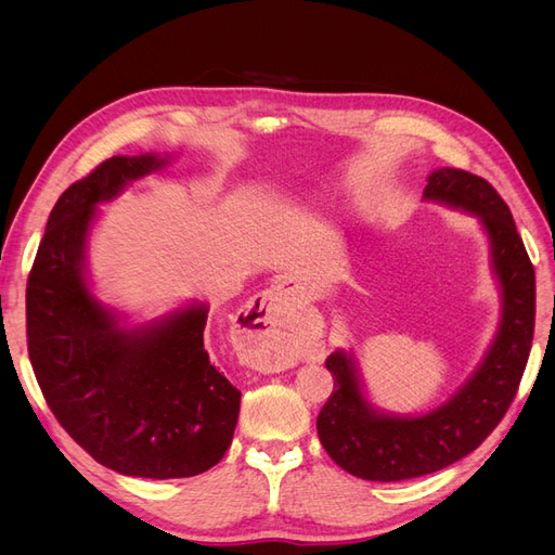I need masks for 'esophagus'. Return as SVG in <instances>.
<instances>
[{
	"mask_svg": "<svg viewBox=\"0 0 555 555\" xmlns=\"http://www.w3.org/2000/svg\"><path fill=\"white\" fill-rule=\"evenodd\" d=\"M294 304L284 284H273L271 289L251 298L243 312V333L247 340V363L263 373H280L296 365L298 354L289 322Z\"/></svg>",
	"mask_w": 555,
	"mask_h": 555,
	"instance_id": "esophagus-1",
	"label": "esophagus"
}]
</instances>
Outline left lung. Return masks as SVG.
<instances>
[{
    "instance_id": "8db88e82",
    "label": "left lung",
    "mask_w": 555,
    "mask_h": 555,
    "mask_svg": "<svg viewBox=\"0 0 555 555\" xmlns=\"http://www.w3.org/2000/svg\"><path fill=\"white\" fill-rule=\"evenodd\" d=\"M426 198L475 212L491 238L502 287V319L479 371L442 408L424 416H389L367 405L345 351L326 359L333 393L317 416L328 456L349 475L371 481L424 477L475 451L502 422L518 391L534 333V268L509 206L489 180L463 169H438Z\"/></svg>"
}]
</instances>
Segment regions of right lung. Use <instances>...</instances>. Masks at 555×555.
<instances>
[{
    "label": "right lung",
    "instance_id": "1",
    "mask_svg": "<svg viewBox=\"0 0 555 555\" xmlns=\"http://www.w3.org/2000/svg\"><path fill=\"white\" fill-rule=\"evenodd\" d=\"M162 166L111 157L57 198L27 278V351L50 412L96 463L180 479L222 461L241 412V391L204 347L208 308L125 331L82 275L94 206Z\"/></svg>",
    "mask_w": 555,
    "mask_h": 555
}]
</instances>
